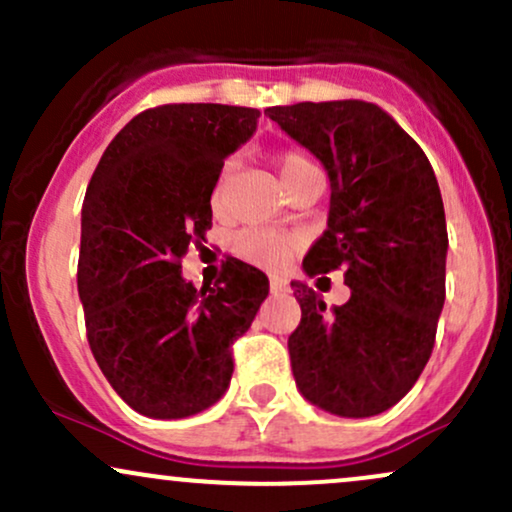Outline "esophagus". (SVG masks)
Instances as JSON below:
<instances>
[{"label":"esophagus","mask_w":512,"mask_h":512,"mask_svg":"<svg viewBox=\"0 0 512 512\" xmlns=\"http://www.w3.org/2000/svg\"><path fill=\"white\" fill-rule=\"evenodd\" d=\"M269 289H272V293H286L289 291V284L284 279H279V276H272L269 279Z\"/></svg>","instance_id":"1"}]
</instances>
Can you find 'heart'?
I'll return each instance as SVG.
<instances>
[{
    "label": "heart",
    "instance_id": "b5f03b06",
    "mask_svg": "<svg viewBox=\"0 0 512 512\" xmlns=\"http://www.w3.org/2000/svg\"><path fill=\"white\" fill-rule=\"evenodd\" d=\"M233 168L236 163L226 161L216 173L214 187H211V209L214 214H223L228 207V195H231V182H233ZM276 168H279L281 182H284L286 190L303 185V182L322 178L317 163L305 154L303 149H286L276 156ZM231 248L240 260L257 264L264 269H281L286 262L291 260L293 252L298 248V240L291 233L284 231H272V228H243L238 231L231 240Z\"/></svg>",
    "mask_w": 512,
    "mask_h": 512
}]
</instances>
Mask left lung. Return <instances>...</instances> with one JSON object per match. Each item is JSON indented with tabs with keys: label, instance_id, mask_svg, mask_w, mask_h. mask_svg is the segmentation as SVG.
<instances>
[{
	"label": "left lung",
	"instance_id": "left-lung-1",
	"mask_svg": "<svg viewBox=\"0 0 512 512\" xmlns=\"http://www.w3.org/2000/svg\"><path fill=\"white\" fill-rule=\"evenodd\" d=\"M332 182L327 231L303 260L308 276L344 272L351 298L327 308L291 284L301 322L289 337L305 399L349 419L383 414L419 380L445 303V228L438 180L421 146L363 101L267 108Z\"/></svg>",
	"mask_w": 512,
	"mask_h": 512
}]
</instances>
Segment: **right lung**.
Segmentation results:
<instances>
[{
    "label": "right lung",
    "instance_id": "1",
    "mask_svg": "<svg viewBox=\"0 0 512 512\" xmlns=\"http://www.w3.org/2000/svg\"><path fill=\"white\" fill-rule=\"evenodd\" d=\"M260 110L170 103L127 122L93 170L81 207L76 286L93 358L139 414L182 419L226 392L233 344L269 293L260 269L226 260L214 286L182 279V255L211 228L223 158Z\"/></svg>",
    "mask_w": 512,
    "mask_h": 512
}]
</instances>
